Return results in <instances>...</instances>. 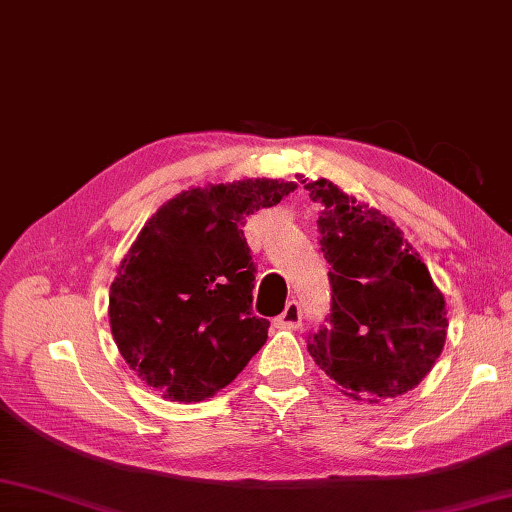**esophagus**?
Masks as SVG:
<instances>
[{"mask_svg":"<svg viewBox=\"0 0 512 512\" xmlns=\"http://www.w3.org/2000/svg\"><path fill=\"white\" fill-rule=\"evenodd\" d=\"M299 323H301V306L297 301H288L286 310L275 319V325L284 330H295V328H299Z\"/></svg>","mask_w":512,"mask_h":512,"instance_id":"34e87169","label":"esophagus"}]
</instances>
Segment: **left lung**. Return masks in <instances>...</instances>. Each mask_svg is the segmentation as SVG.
<instances>
[{
  "label": "left lung",
  "mask_w": 512,
  "mask_h": 512,
  "mask_svg": "<svg viewBox=\"0 0 512 512\" xmlns=\"http://www.w3.org/2000/svg\"><path fill=\"white\" fill-rule=\"evenodd\" d=\"M321 206L319 244L332 306L308 352L356 400L398 398L431 372L447 339V308L400 228L334 182H308Z\"/></svg>",
  "instance_id": "8db88e82"
}]
</instances>
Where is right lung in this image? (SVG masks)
<instances>
[{"label": "right lung", "mask_w": 512, "mask_h": 512, "mask_svg": "<svg viewBox=\"0 0 512 512\" xmlns=\"http://www.w3.org/2000/svg\"><path fill=\"white\" fill-rule=\"evenodd\" d=\"M295 189L268 178L211 184L149 217L110 288L112 336L145 385L200 402L262 350L270 323L253 314L257 270L242 226Z\"/></svg>", "instance_id": "1"}]
</instances>
